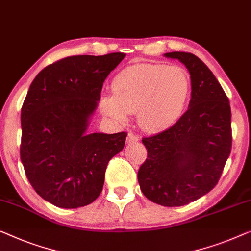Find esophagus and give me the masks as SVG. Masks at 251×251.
I'll list each match as a JSON object with an SVG mask.
<instances>
[{
	"label": "esophagus",
	"instance_id": "obj_1",
	"mask_svg": "<svg viewBox=\"0 0 251 251\" xmlns=\"http://www.w3.org/2000/svg\"><path fill=\"white\" fill-rule=\"evenodd\" d=\"M139 140V137L137 134H134L133 132H129L128 137H126V144H132V143H137Z\"/></svg>",
	"mask_w": 251,
	"mask_h": 251
}]
</instances>
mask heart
<instances>
[{
	"label": "heart",
	"instance_id": "b5f03b06",
	"mask_svg": "<svg viewBox=\"0 0 251 251\" xmlns=\"http://www.w3.org/2000/svg\"><path fill=\"white\" fill-rule=\"evenodd\" d=\"M113 95L101 99L105 115L125 122L138 112V123L148 131L173 125L186 110L191 95L190 77L184 69L166 64L137 63L126 67L112 81Z\"/></svg>",
	"mask_w": 251,
	"mask_h": 251
}]
</instances>
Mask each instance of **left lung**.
<instances>
[{
    "instance_id": "left-lung-1",
    "label": "left lung",
    "mask_w": 251,
    "mask_h": 251,
    "mask_svg": "<svg viewBox=\"0 0 251 251\" xmlns=\"http://www.w3.org/2000/svg\"><path fill=\"white\" fill-rule=\"evenodd\" d=\"M188 69L191 99L171 128L143 138L147 158L138 171L145 197L166 207L183 206L219 182L232 147L231 107L222 86L194 54L165 53Z\"/></svg>"
}]
</instances>
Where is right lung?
<instances>
[{"mask_svg":"<svg viewBox=\"0 0 251 251\" xmlns=\"http://www.w3.org/2000/svg\"><path fill=\"white\" fill-rule=\"evenodd\" d=\"M125 53L69 56L47 65L31 82L21 108L20 158L29 182L61 208L92 204L110 159L126 132L87 133L103 82Z\"/></svg>","mask_w":251,"mask_h":251,"instance_id":"1","label":"right lung"}]
</instances>
